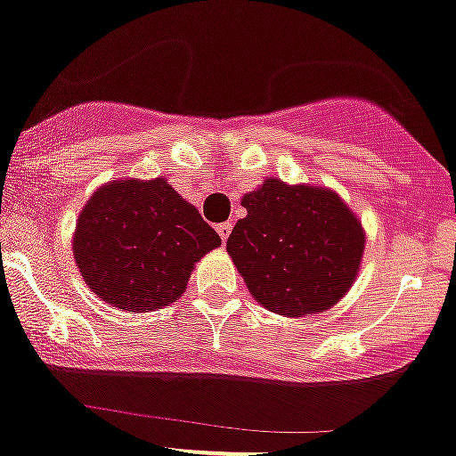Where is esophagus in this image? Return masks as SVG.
I'll use <instances>...</instances> for the list:
<instances>
[{
  "instance_id": "1",
  "label": "esophagus",
  "mask_w": 456,
  "mask_h": 456,
  "mask_svg": "<svg viewBox=\"0 0 456 456\" xmlns=\"http://www.w3.org/2000/svg\"><path fill=\"white\" fill-rule=\"evenodd\" d=\"M216 229H218V233H220V238H223V242H227L229 233H232V223H220Z\"/></svg>"
}]
</instances>
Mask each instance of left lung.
Returning a JSON list of instances; mask_svg holds the SVG:
<instances>
[{"mask_svg": "<svg viewBox=\"0 0 456 456\" xmlns=\"http://www.w3.org/2000/svg\"><path fill=\"white\" fill-rule=\"evenodd\" d=\"M247 209L227 251L251 296L281 316L330 309L350 291L365 249L354 211L325 187L267 178L242 196Z\"/></svg>", "mask_w": 456, "mask_h": 456, "instance_id": "left-lung-1", "label": "left lung"}]
</instances>
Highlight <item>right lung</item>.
Wrapping results in <instances>:
<instances>
[{
  "mask_svg": "<svg viewBox=\"0 0 456 456\" xmlns=\"http://www.w3.org/2000/svg\"><path fill=\"white\" fill-rule=\"evenodd\" d=\"M220 236L165 178L113 180L79 214L75 265L97 298L126 312L175 303Z\"/></svg>",
  "mask_w": 456,
  "mask_h": 456,
  "instance_id": "right-lung-1",
  "label": "right lung"
}]
</instances>
